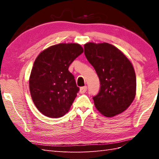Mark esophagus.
<instances>
[{"instance_id":"obj_1","label":"esophagus","mask_w":159,"mask_h":159,"mask_svg":"<svg viewBox=\"0 0 159 159\" xmlns=\"http://www.w3.org/2000/svg\"><path fill=\"white\" fill-rule=\"evenodd\" d=\"M87 91V86H83L80 88V93L81 94L85 93Z\"/></svg>"}]
</instances>
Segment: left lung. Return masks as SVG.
I'll return each instance as SVG.
<instances>
[{
	"mask_svg": "<svg viewBox=\"0 0 159 159\" xmlns=\"http://www.w3.org/2000/svg\"><path fill=\"white\" fill-rule=\"evenodd\" d=\"M84 53L100 82L99 93L93 98L97 109L107 117L124 111L136 94L133 64L120 50L107 43H88Z\"/></svg>",
	"mask_w": 159,
	"mask_h": 159,
	"instance_id": "8db88e82",
	"label": "left lung"
}]
</instances>
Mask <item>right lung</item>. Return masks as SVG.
<instances>
[{
  "label": "right lung",
  "instance_id": "1",
  "mask_svg": "<svg viewBox=\"0 0 159 159\" xmlns=\"http://www.w3.org/2000/svg\"><path fill=\"white\" fill-rule=\"evenodd\" d=\"M83 52L79 44L60 43L45 49L36 59L29 89L34 104L43 115L61 117L71 108L79 88L69 67Z\"/></svg>",
  "mask_w": 159,
  "mask_h": 159
}]
</instances>
